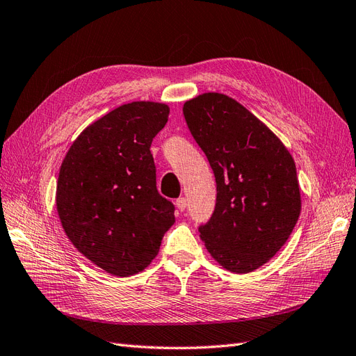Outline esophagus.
Returning <instances> with one entry per match:
<instances>
[{"label":"esophagus","instance_id":"obj_1","mask_svg":"<svg viewBox=\"0 0 356 356\" xmlns=\"http://www.w3.org/2000/svg\"><path fill=\"white\" fill-rule=\"evenodd\" d=\"M175 204H177L178 211H181V212L186 211V208H187V199L186 197H179V199H177Z\"/></svg>","mask_w":356,"mask_h":356}]
</instances>
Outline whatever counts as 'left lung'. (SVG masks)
Listing matches in <instances>:
<instances>
[{
	"mask_svg": "<svg viewBox=\"0 0 356 356\" xmlns=\"http://www.w3.org/2000/svg\"><path fill=\"white\" fill-rule=\"evenodd\" d=\"M182 113L217 182L200 238L224 268L250 273L281 250L298 220L294 160L270 129L222 93L199 95Z\"/></svg>",
	"mask_w": 356,
	"mask_h": 356,
	"instance_id": "8db88e82",
	"label": "left lung"
}]
</instances>
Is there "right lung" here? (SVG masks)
I'll use <instances>...</instances> for the list:
<instances>
[{
    "label": "right lung",
    "instance_id": "add662e5",
    "mask_svg": "<svg viewBox=\"0 0 356 356\" xmlns=\"http://www.w3.org/2000/svg\"><path fill=\"white\" fill-rule=\"evenodd\" d=\"M168 115L166 104H124L86 127L62 161V227L86 258L111 275L144 270L175 222L174 203L157 191L149 152Z\"/></svg>",
    "mask_w": 356,
    "mask_h": 356
}]
</instances>
